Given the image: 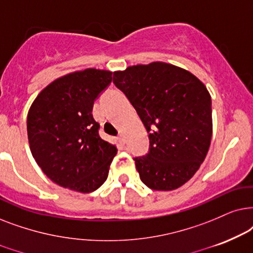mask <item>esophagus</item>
<instances>
[{"instance_id":"34e87169","label":"esophagus","mask_w":253,"mask_h":253,"mask_svg":"<svg viewBox=\"0 0 253 253\" xmlns=\"http://www.w3.org/2000/svg\"><path fill=\"white\" fill-rule=\"evenodd\" d=\"M118 139H119V141L121 143H125L126 142V137H125V134H120L119 135V137H118Z\"/></svg>"}]
</instances>
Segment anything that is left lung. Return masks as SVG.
<instances>
[{
  "instance_id": "obj_1",
  "label": "left lung",
  "mask_w": 253,
  "mask_h": 253,
  "mask_svg": "<svg viewBox=\"0 0 253 253\" xmlns=\"http://www.w3.org/2000/svg\"><path fill=\"white\" fill-rule=\"evenodd\" d=\"M113 82L149 133V153L134 158L142 183L155 191L183 186L211 146L213 119L206 85L188 70L160 61L114 72Z\"/></svg>"
}]
</instances>
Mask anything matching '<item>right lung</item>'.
I'll use <instances>...</instances> for the list:
<instances>
[{"mask_svg": "<svg viewBox=\"0 0 253 253\" xmlns=\"http://www.w3.org/2000/svg\"><path fill=\"white\" fill-rule=\"evenodd\" d=\"M111 81L110 70H76L50 82L30 106V150L42 172L60 186L89 193L106 180L118 149L99 136L92 106Z\"/></svg>", "mask_w": 253, "mask_h": 253, "instance_id": "obj_1", "label": "right lung"}]
</instances>
